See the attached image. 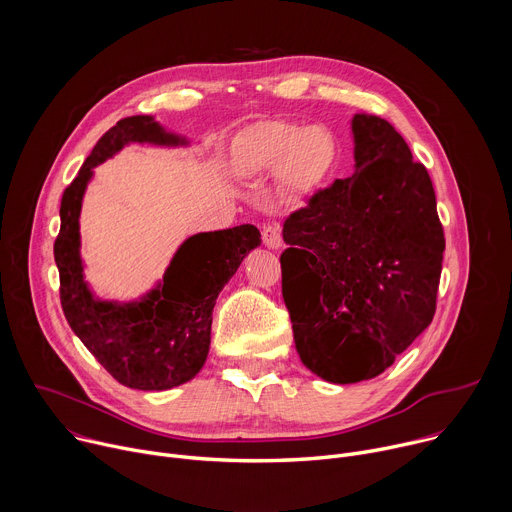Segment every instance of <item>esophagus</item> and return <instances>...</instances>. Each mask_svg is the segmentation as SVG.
Returning a JSON list of instances; mask_svg holds the SVG:
<instances>
[{
    "label": "esophagus",
    "mask_w": 512,
    "mask_h": 512,
    "mask_svg": "<svg viewBox=\"0 0 512 512\" xmlns=\"http://www.w3.org/2000/svg\"><path fill=\"white\" fill-rule=\"evenodd\" d=\"M261 237H263L265 247H267V249H273V251L279 249L281 243H283V239H281V229H279L277 225H265Z\"/></svg>",
    "instance_id": "obj_1"
}]
</instances>
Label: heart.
<instances>
[{"label": "heart", "mask_w": 512, "mask_h": 512, "mask_svg": "<svg viewBox=\"0 0 512 512\" xmlns=\"http://www.w3.org/2000/svg\"><path fill=\"white\" fill-rule=\"evenodd\" d=\"M235 168L249 178L275 176L277 188L289 200L316 194L338 162V141L320 123L259 121L245 127L235 139Z\"/></svg>", "instance_id": "obj_1"}]
</instances>
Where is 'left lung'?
Wrapping results in <instances>:
<instances>
[{
    "mask_svg": "<svg viewBox=\"0 0 512 512\" xmlns=\"http://www.w3.org/2000/svg\"><path fill=\"white\" fill-rule=\"evenodd\" d=\"M354 172L283 223L281 287L304 367L381 375L433 320L444 229L427 170L391 123L356 113Z\"/></svg>",
    "mask_w": 512,
    "mask_h": 512,
    "instance_id": "obj_1",
    "label": "left lung"
}]
</instances>
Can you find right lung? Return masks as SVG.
Wrapping results in <instances>:
<instances>
[{"instance_id":"1","label":"right lung","mask_w":512,"mask_h":512,"mask_svg":"<svg viewBox=\"0 0 512 512\" xmlns=\"http://www.w3.org/2000/svg\"><path fill=\"white\" fill-rule=\"evenodd\" d=\"M133 143L188 148L190 139L154 115L117 121L62 194L54 261L66 322L107 373L129 389L166 391L192 381L204 367L216 298L261 245V233L253 225L196 233L178 247L162 279L145 294L133 300L99 298L85 279L81 257L83 198L95 168Z\"/></svg>"}]
</instances>
